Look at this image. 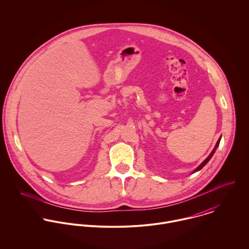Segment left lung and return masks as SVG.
Masks as SVG:
<instances>
[{"label": "left lung", "mask_w": 249, "mask_h": 249, "mask_svg": "<svg viewBox=\"0 0 249 249\" xmlns=\"http://www.w3.org/2000/svg\"><path fill=\"white\" fill-rule=\"evenodd\" d=\"M220 139H221V137H219V139L217 140V142H216V143H215V145H214V147H213V149L212 150V152L209 154V156H208V157H207V158H206V159H205V160H204V161H203V162H202V163H201V164H200V165H199V166H198V167H197V168H196V170H195V171L192 173V174H195V173H196V172L200 171V170H201V169H202V168H203V167H204V166H205V165H206V164L209 162V160H210V159L213 157V153H214V151L216 150V148H217V146H218V144H219Z\"/></svg>", "instance_id": "left-lung-1"}]
</instances>
